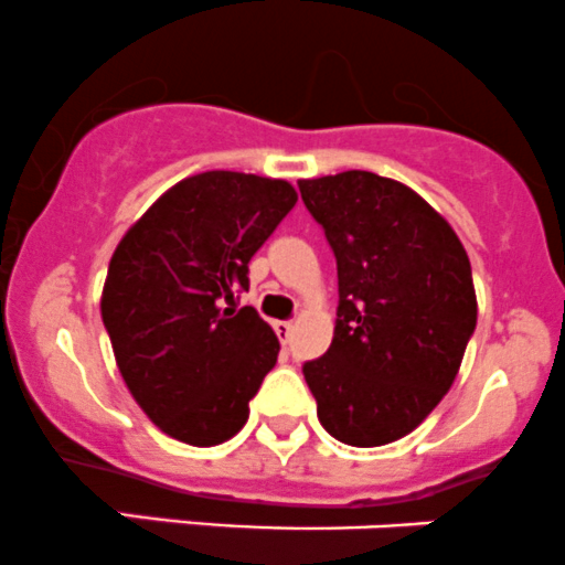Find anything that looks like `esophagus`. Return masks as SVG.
<instances>
[{
	"label": "esophagus",
	"mask_w": 565,
	"mask_h": 565,
	"mask_svg": "<svg viewBox=\"0 0 565 565\" xmlns=\"http://www.w3.org/2000/svg\"><path fill=\"white\" fill-rule=\"evenodd\" d=\"M275 331H277V337H280V342L285 345V342L290 340V334H294V321H277Z\"/></svg>",
	"instance_id": "obj_1"
}]
</instances>
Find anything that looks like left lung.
<instances>
[{
    "instance_id": "1",
    "label": "left lung",
    "mask_w": 565,
    "mask_h": 565,
    "mask_svg": "<svg viewBox=\"0 0 565 565\" xmlns=\"http://www.w3.org/2000/svg\"><path fill=\"white\" fill-rule=\"evenodd\" d=\"M334 249V340L301 372L331 438L370 449L413 433L455 383L476 329L470 260L451 225L370 171L301 179Z\"/></svg>"
}]
</instances>
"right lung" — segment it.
<instances>
[{"mask_svg":"<svg viewBox=\"0 0 565 565\" xmlns=\"http://www.w3.org/2000/svg\"><path fill=\"white\" fill-rule=\"evenodd\" d=\"M296 198L285 179L195 173L157 198L110 255L100 312L116 367L182 444L234 438L277 364L280 340L236 294Z\"/></svg>","mask_w":565,"mask_h":565,"instance_id":"obj_1","label":"right lung"}]
</instances>
